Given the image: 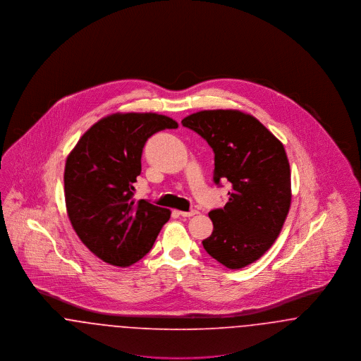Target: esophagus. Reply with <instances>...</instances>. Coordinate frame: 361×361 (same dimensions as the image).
<instances>
[{"instance_id":"34e87169","label":"esophagus","mask_w":361,"mask_h":361,"mask_svg":"<svg viewBox=\"0 0 361 361\" xmlns=\"http://www.w3.org/2000/svg\"><path fill=\"white\" fill-rule=\"evenodd\" d=\"M197 211L196 209H190V211H178V215L183 218H190L193 215H196Z\"/></svg>"}]
</instances>
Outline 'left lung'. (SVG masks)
Returning a JSON list of instances; mask_svg holds the SVG:
<instances>
[{
	"label": "left lung",
	"mask_w": 361,
	"mask_h": 361,
	"mask_svg": "<svg viewBox=\"0 0 361 361\" xmlns=\"http://www.w3.org/2000/svg\"><path fill=\"white\" fill-rule=\"evenodd\" d=\"M214 152V183L231 189L224 208L208 212L207 253L230 269L261 257L275 242L291 204V174L284 146L259 121L240 111L216 109L181 121Z\"/></svg>",
	"instance_id": "1"
}]
</instances>
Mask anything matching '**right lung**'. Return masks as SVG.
Returning a JSON list of instances; mask_svg holds the SVG:
<instances>
[{
    "label": "right lung",
    "mask_w": 361,
    "mask_h": 361,
    "mask_svg": "<svg viewBox=\"0 0 361 361\" xmlns=\"http://www.w3.org/2000/svg\"><path fill=\"white\" fill-rule=\"evenodd\" d=\"M157 114H115L92 126L70 153L65 199L77 235L105 262L128 267L153 247L171 211L142 199L134 187L142 153L155 133L177 128Z\"/></svg>",
    "instance_id": "add662e5"
}]
</instances>
